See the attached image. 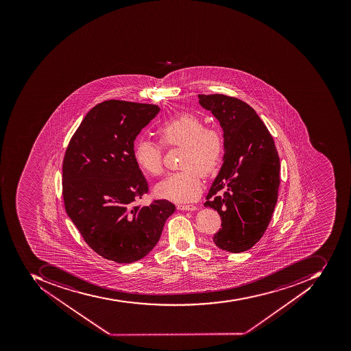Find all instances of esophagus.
Masks as SVG:
<instances>
[{"instance_id": "34e87169", "label": "esophagus", "mask_w": 351, "mask_h": 351, "mask_svg": "<svg viewBox=\"0 0 351 351\" xmlns=\"http://www.w3.org/2000/svg\"><path fill=\"white\" fill-rule=\"evenodd\" d=\"M177 208L180 210H194V209H197V206L192 204H179Z\"/></svg>"}]
</instances>
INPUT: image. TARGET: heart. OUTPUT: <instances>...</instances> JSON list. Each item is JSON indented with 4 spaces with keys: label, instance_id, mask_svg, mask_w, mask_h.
Returning <instances> with one entry per match:
<instances>
[{
    "label": "heart",
    "instance_id": "b5f03b06",
    "mask_svg": "<svg viewBox=\"0 0 351 351\" xmlns=\"http://www.w3.org/2000/svg\"><path fill=\"white\" fill-rule=\"evenodd\" d=\"M160 143L165 147H182L178 172L171 173L157 186L154 193L161 199L188 202L197 199L202 191V175L209 176L221 163L224 144L222 135L215 129H205L197 114L184 112L165 120L157 128ZM163 148L159 143L139 137L134 144V158L143 172L159 176Z\"/></svg>",
    "mask_w": 351,
    "mask_h": 351
}]
</instances>
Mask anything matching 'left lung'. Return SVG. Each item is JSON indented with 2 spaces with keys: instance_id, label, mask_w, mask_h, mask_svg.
Masks as SVG:
<instances>
[{
  "instance_id": "left-lung-1",
  "label": "left lung",
  "mask_w": 351,
  "mask_h": 351,
  "mask_svg": "<svg viewBox=\"0 0 351 351\" xmlns=\"http://www.w3.org/2000/svg\"><path fill=\"white\" fill-rule=\"evenodd\" d=\"M223 130V165L207 194L205 207L221 218L217 247L246 252L265 233L278 199L279 162L273 137L256 110L237 97L199 95Z\"/></svg>"
}]
</instances>
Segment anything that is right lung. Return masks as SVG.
Returning <instances> with one entry per match:
<instances>
[{
  "label": "right lung",
  "instance_id": "add662e5",
  "mask_svg": "<svg viewBox=\"0 0 351 351\" xmlns=\"http://www.w3.org/2000/svg\"><path fill=\"white\" fill-rule=\"evenodd\" d=\"M157 105L110 99L95 105L71 138L62 165L65 210L84 241L103 258L132 263L152 252L167 219V199L135 204L149 190L134 141Z\"/></svg>",
  "mask_w": 351,
  "mask_h": 351
}]
</instances>
